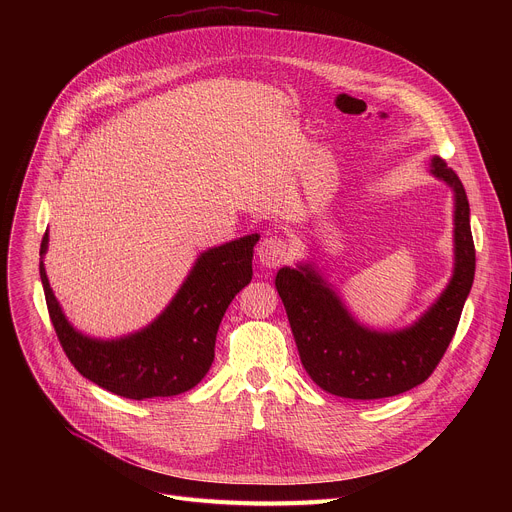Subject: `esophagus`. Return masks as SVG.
<instances>
[{"label": "esophagus", "instance_id": "1", "mask_svg": "<svg viewBox=\"0 0 512 512\" xmlns=\"http://www.w3.org/2000/svg\"><path fill=\"white\" fill-rule=\"evenodd\" d=\"M257 255H259V261L263 267H269V269H275L283 263H287L289 255H291V249H289V243L283 239V237H265L257 249Z\"/></svg>", "mask_w": 512, "mask_h": 512}]
</instances>
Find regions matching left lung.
Returning a JSON list of instances; mask_svg holds the SVG:
<instances>
[{
    "label": "left lung",
    "instance_id": "1",
    "mask_svg": "<svg viewBox=\"0 0 512 512\" xmlns=\"http://www.w3.org/2000/svg\"><path fill=\"white\" fill-rule=\"evenodd\" d=\"M431 172L456 192V269L440 300L411 328L385 334L358 326L308 267H283L275 277L304 369L326 393L358 401L405 393L429 379L456 334L476 271L470 204L446 160L435 156Z\"/></svg>",
    "mask_w": 512,
    "mask_h": 512
}]
</instances>
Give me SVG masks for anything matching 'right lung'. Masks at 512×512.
Here are the masks:
<instances>
[{"mask_svg": "<svg viewBox=\"0 0 512 512\" xmlns=\"http://www.w3.org/2000/svg\"><path fill=\"white\" fill-rule=\"evenodd\" d=\"M257 241V235H249L202 253L178 296L152 326L111 342L87 338L66 322L40 263L48 314L72 367L95 385L135 401L172 397L196 387L214 360L218 324L251 281ZM46 247L48 233L40 255Z\"/></svg>", "mask_w": 512, "mask_h": 512, "instance_id": "add662e5", "label": "right lung"}]
</instances>
